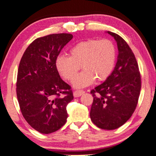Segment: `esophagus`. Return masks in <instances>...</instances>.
<instances>
[{
  "label": "esophagus",
  "mask_w": 156,
  "mask_h": 156,
  "mask_svg": "<svg viewBox=\"0 0 156 156\" xmlns=\"http://www.w3.org/2000/svg\"><path fill=\"white\" fill-rule=\"evenodd\" d=\"M84 93L85 92L83 91V90H76V91L73 92V95H74L75 98H78L81 96V95H83Z\"/></svg>",
  "instance_id": "obj_1"
}]
</instances>
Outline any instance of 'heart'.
<instances>
[{"label": "heart", "mask_w": 156, "mask_h": 156, "mask_svg": "<svg viewBox=\"0 0 156 156\" xmlns=\"http://www.w3.org/2000/svg\"><path fill=\"white\" fill-rule=\"evenodd\" d=\"M70 56H56L55 66L63 78L70 81L82 65L85 69L73 79L75 88L86 87L95 81H105L112 74L116 61V48L109 39H90L78 43L69 51Z\"/></svg>", "instance_id": "1"}]
</instances>
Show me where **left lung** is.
<instances>
[{
	"instance_id": "obj_1",
	"label": "left lung",
	"mask_w": 156,
	"mask_h": 156,
	"mask_svg": "<svg viewBox=\"0 0 156 156\" xmlns=\"http://www.w3.org/2000/svg\"><path fill=\"white\" fill-rule=\"evenodd\" d=\"M107 32L117 43V62L109 78L91 91L90 115L98 127L112 130L125 124L134 112L141 85L138 63L129 45L117 34Z\"/></svg>"
}]
</instances>
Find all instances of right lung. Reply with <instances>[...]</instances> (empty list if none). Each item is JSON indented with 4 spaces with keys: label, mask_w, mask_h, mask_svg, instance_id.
<instances>
[{
    "label": "right lung",
    "mask_w": 156,
    "mask_h": 156,
    "mask_svg": "<svg viewBox=\"0 0 156 156\" xmlns=\"http://www.w3.org/2000/svg\"><path fill=\"white\" fill-rule=\"evenodd\" d=\"M73 37L66 33L38 37L20 61L16 91L20 111L27 123L43 134L58 130L66 122V105L73 94L60 77L55 60Z\"/></svg>",
    "instance_id": "right-lung-1"
}]
</instances>
